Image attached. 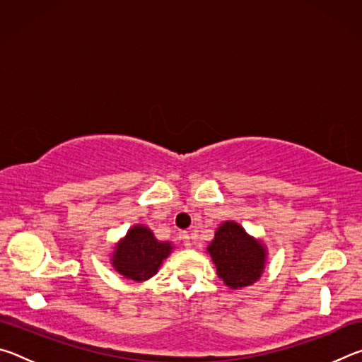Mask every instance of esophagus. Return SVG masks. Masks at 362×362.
<instances>
[{
    "label": "esophagus",
    "instance_id": "1",
    "mask_svg": "<svg viewBox=\"0 0 362 362\" xmlns=\"http://www.w3.org/2000/svg\"><path fill=\"white\" fill-rule=\"evenodd\" d=\"M182 241H183V246H185V247H192V236H189L188 233H183Z\"/></svg>",
    "mask_w": 362,
    "mask_h": 362
}]
</instances>
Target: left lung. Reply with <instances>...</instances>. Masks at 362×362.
<instances>
[{"mask_svg": "<svg viewBox=\"0 0 362 362\" xmlns=\"http://www.w3.org/2000/svg\"><path fill=\"white\" fill-rule=\"evenodd\" d=\"M207 252L216 263L218 276L231 289L255 283L265 265V249L236 222L220 226Z\"/></svg>", "mask_w": 362, "mask_h": 362, "instance_id": "8db88e82", "label": "left lung"}]
</instances>
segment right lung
<instances>
[{
	"mask_svg": "<svg viewBox=\"0 0 362 362\" xmlns=\"http://www.w3.org/2000/svg\"><path fill=\"white\" fill-rule=\"evenodd\" d=\"M170 244L158 241L145 226H134L119 243L113 255V267L122 276L145 281L156 274L159 265L170 252Z\"/></svg>",
	"mask_w": 362,
	"mask_h": 362,
	"instance_id": "1",
	"label": "right lung"
}]
</instances>
